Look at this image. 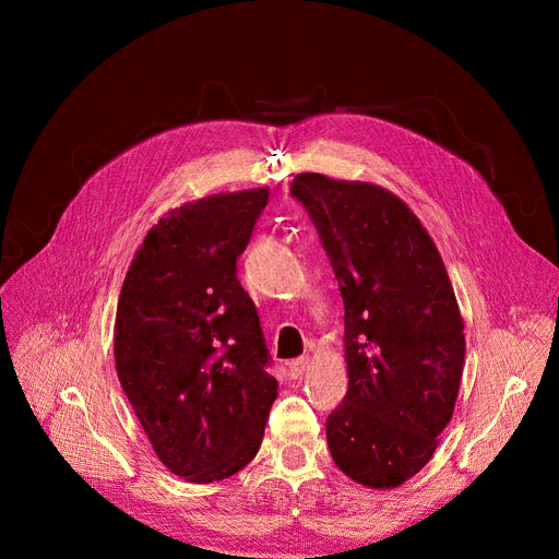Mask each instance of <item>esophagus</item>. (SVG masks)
<instances>
[{
	"label": "esophagus",
	"mask_w": 559,
	"mask_h": 559,
	"mask_svg": "<svg viewBox=\"0 0 559 559\" xmlns=\"http://www.w3.org/2000/svg\"><path fill=\"white\" fill-rule=\"evenodd\" d=\"M306 369H308V358H297L287 365V371L292 378H301L306 373Z\"/></svg>",
	"instance_id": "1"
}]
</instances>
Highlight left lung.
I'll return each instance as SVG.
<instances>
[{
    "instance_id": "1",
    "label": "left lung",
    "mask_w": 559,
    "mask_h": 559,
    "mask_svg": "<svg viewBox=\"0 0 559 559\" xmlns=\"http://www.w3.org/2000/svg\"><path fill=\"white\" fill-rule=\"evenodd\" d=\"M289 194L314 224L344 301L348 390L326 419L331 455L356 483L403 485L432 457L464 367L442 255L383 188L299 174Z\"/></svg>"
}]
</instances>
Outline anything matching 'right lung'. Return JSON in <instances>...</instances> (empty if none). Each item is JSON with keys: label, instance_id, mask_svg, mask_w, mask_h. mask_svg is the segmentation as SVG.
<instances>
[{"label": "right lung", "instance_id": "1", "mask_svg": "<svg viewBox=\"0 0 559 559\" xmlns=\"http://www.w3.org/2000/svg\"><path fill=\"white\" fill-rule=\"evenodd\" d=\"M267 199L260 188L171 211L146 233L120 292L117 376L160 462L190 483L247 466L276 399L260 317L238 281Z\"/></svg>", "mask_w": 559, "mask_h": 559}]
</instances>
